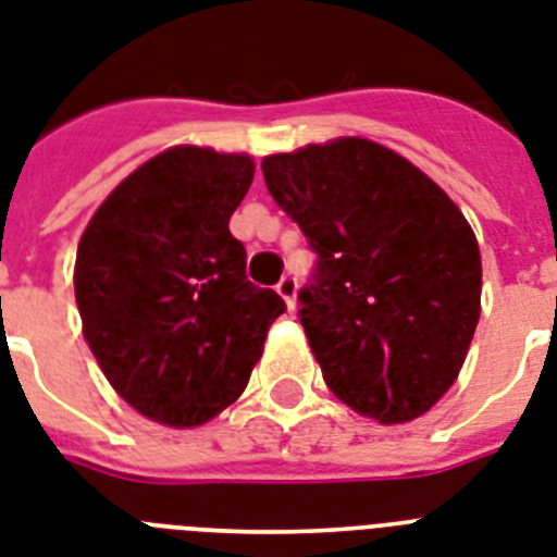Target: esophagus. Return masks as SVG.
<instances>
[{"label":"esophagus","mask_w":557,"mask_h":557,"mask_svg":"<svg viewBox=\"0 0 557 557\" xmlns=\"http://www.w3.org/2000/svg\"><path fill=\"white\" fill-rule=\"evenodd\" d=\"M277 294L283 297V302H286L288 309H294V306H297V280H294L292 274H286V277L277 283Z\"/></svg>","instance_id":"34e87169"}]
</instances>
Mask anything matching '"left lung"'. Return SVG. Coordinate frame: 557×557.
<instances>
[{"label": "left lung", "mask_w": 557, "mask_h": 557, "mask_svg": "<svg viewBox=\"0 0 557 557\" xmlns=\"http://www.w3.org/2000/svg\"><path fill=\"white\" fill-rule=\"evenodd\" d=\"M318 251L300 323L325 386L383 426L458 381L481 318V248L449 194L392 148L337 137L263 160Z\"/></svg>", "instance_id": "left-lung-1"}]
</instances>
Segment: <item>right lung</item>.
<instances>
[{
    "mask_svg": "<svg viewBox=\"0 0 557 557\" xmlns=\"http://www.w3.org/2000/svg\"><path fill=\"white\" fill-rule=\"evenodd\" d=\"M255 180L248 153L174 146L131 171L85 225L74 265L83 334L143 418L194 429L243 395L277 292L246 277L228 220Z\"/></svg>",
    "mask_w": 557,
    "mask_h": 557,
    "instance_id": "obj_1",
    "label": "right lung"
}]
</instances>
